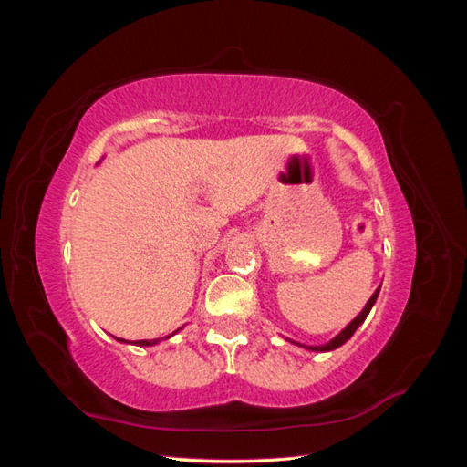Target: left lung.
Returning <instances> with one entry per match:
<instances>
[{
    "mask_svg": "<svg viewBox=\"0 0 467 467\" xmlns=\"http://www.w3.org/2000/svg\"><path fill=\"white\" fill-rule=\"evenodd\" d=\"M378 294H379V288L372 294V298L368 300V302H366V306H364V309H362V312L355 317V319H352L348 325H347V327L341 331V333H338L335 338H331V341L329 343H325V345H319V347H306V345H300V343H294V345H300V347H304V348H307V350H316V352H329V350H335V348H338V347H341V345H345L347 341H348V338L352 337V335H355V331L360 327V325L364 323V319L366 317H368V314H370V309H372V306L376 304V300H378Z\"/></svg>",
    "mask_w": 467,
    "mask_h": 467,
    "instance_id": "obj_1",
    "label": "left lung"
}]
</instances>
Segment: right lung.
<instances>
[{
  "mask_svg": "<svg viewBox=\"0 0 467 467\" xmlns=\"http://www.w3.org/2000/svg\"><path fill=\"white\" fill-rule=\"evenodd\" d=\"M177 331H181V327H179ZM177 331H175V333H177ZM175 333H171V335H175ZM171 335H167L165 338H169V337H171ZM117 341H120V343H126L124 338H117ZM160 341H163V338H150V341H148V338H144V341H134L132 345H138V347H153V345H158Z\"/></svg>",
  "mask_w": 467,
  "mask_h": 467,
  "instance_id": "1",
  "label": "right lung"
}]
</instances>
